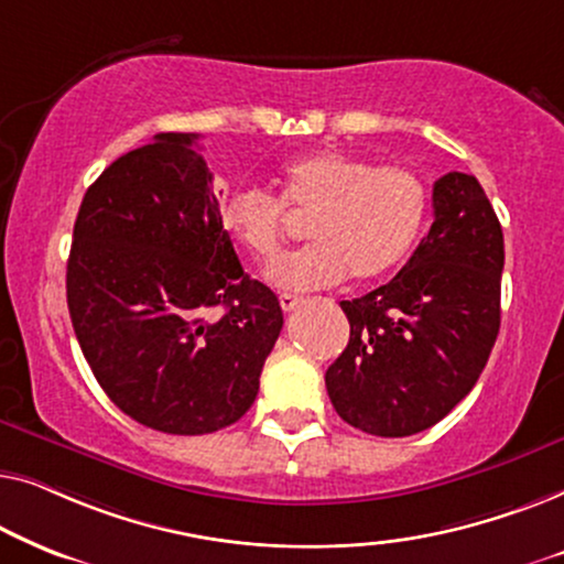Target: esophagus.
Listing matches in <instances>:
<instances>
[{"mask_svg":"<svg viewBox=\"0 0 564 564\" xmlns=\"http://www.w3.org/2000/svg\"><path fill=\"white\" fill-rule=\"evenodd\" d=\"M280 305H282L284 313H292V311H295V307L300 305V297H297V295H290V292H282V295H280Z\"/></svg>","mask_w":564,"mask_h":564,"instance_id":"1","label":"esophagus"}]
</instances>
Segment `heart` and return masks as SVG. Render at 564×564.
Masks as SVG:
<instances>
[{
  "label": "heart",
  "mask_w": 564,
  "mask_h": 564,
  "mask_svg": "<svg viewBox=\"0 0 564 564\" xmlns=\"http://www.w3.org/2000/svg\"><path fill=\"white\" fill-rule=\"evenodd\" d=\"M280 197L261 187L230 189L220 226L253 259L269 261L288 238V212L307 220L313 243L267 267L276 290L311 292L341 282L380 280L403 261L429 218V187L413 169L375 166L344 151H315L276 172Z\"/></svg>",
  "instance_id": "b5f03b06"
}]
</instances>
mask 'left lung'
<instances>
[{
    "instance_id": "1",
    "label": "left lung",
    "mask_w": 564,
    "mask_h": 564,
    "mask_svg": "<svg viewBox=\"0 0 564 564\" xmlns=\"http://www.w3.org/2000/svg\"><path fill=\"white\" fill-rule=\"evenodd\" d=\"M503 230L473 174L434 184V223L388 284L341 300L349 344L326 372L354 429L411 436L444 419L488 365L500 328Z\"/></svg>"
}]
</instances>
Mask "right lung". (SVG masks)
I'll list each match as a JSON object with an SVG mask.
<instances>
[{
    "label": "right lung",
    "instance_id": "add662e5",
    "mask_svg": "<svg viewBox=\"0 0 564 564\" xmlns=\"http://www.w3.org/2000/svg\"><path fill=\"white\" fill-rule=\"evenodd\" d=\"M195 133L112 161L74 223L66 300L107 398L143 426L199 436L236 423L282 330L280 300L238 261Z\"/></svg>",
    "mask_w": 564,
    "mask_h": 564
}]
</instances>
